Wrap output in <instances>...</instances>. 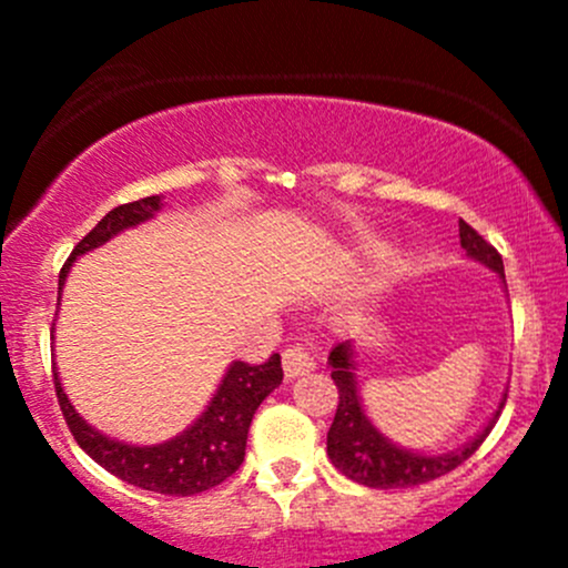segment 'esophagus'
Wrapping results in <instances>:
<instances>
[{"instance_id": "34e87169", "label": "esophagus", "mask_w": 568, "mask_h": 568, "mask_svg": "<svg viewBox=\"0 0 568 568\" xmlns=\"http://www.w3.org/2000/svg\"><path fill=\"white\" fill-rule=\"evenodd\" d=\"M313 368H316V359H313L302 346H288L283 352V371L288 379H296V376L307 374V371Z\"/></svg>"}]
</instances>
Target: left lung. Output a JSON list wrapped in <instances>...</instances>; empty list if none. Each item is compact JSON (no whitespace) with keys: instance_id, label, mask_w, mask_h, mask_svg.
Instances as JSON below:
<instances>
[{"instance_id":"obj_1","label":"left lung","mask_w":568,"mask_h":568,"mask_svg":"<svg viewBox=\"0 0 568 568\" xmlns=\"http://www.w3.org/2000/svg\"><path fill=\"white\" fill-rule=\"evenodd\" d=\"M459 239L467 257L484 263L486 268L500 274V280L506 283L500 252L491 247L484 236H478V231H473L464 220H459ZM329 368L332 379L337 385V412L329 426V434H326V456L346 478L371 486V489H406V486L426 484V480H434L456 469L478 450V445L484 443L486 434L491 432L495 420L500 417L503 404H506V395H503L500 406L489 417V423L469 443H464L462 448L448 450V454H420V450L395 445L365 415L357 374H354L357 365H354L352 341L337 343L332 348Z\"/></svg>"}]
</instances>
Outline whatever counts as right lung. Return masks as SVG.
<instances>
[{"label":"right lung","mask_w":568,"mask_h":568,"mask_svg":"<svg viewBox=\"0 0 568 568\" xmlns=\"http://www.w3.org/2000/svg\"><path fill=\"white\" fill-rule=\"evenodd\" d=\"M159 211H162V197L159 194L134 200V203L118 205V209L109 211L104 220L73 247L71 257L62 266L57 300H62V285H65L68 272H71L73 261L79 255L101 247V244H106L109 239L129 231V227L153 220ZM280 382H283L280 354H272L263 365L231 363L227 374L222 376L220 387H216L214 398L209 400L203 415L186 432H181L178 437L159 445H125L106 437V434L95 432L73 409L65 390H62L60 376L54 371V390L57 398H60L62 417H65L79 448L90 459L109 469V473L118 475L120 480H125V484L175 497H189L211 489V486L222 484V480L231 478L242 467L252 415L261 406V400L274 387H280Z\"/></svg>","instance_id":"obj_1"}]
</instances>
